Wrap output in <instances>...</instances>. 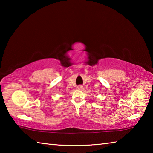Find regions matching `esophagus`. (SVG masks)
Returning <instances> with one entry per match:
<instances>
[{"label": "esophagus", "instance_id": "1", "mask_svg": "<svg viewBox=\"0 0 153 153\" xmlns=\"http://www.w3.org/2000/svg\"><path fill=\"white\" fill-rule=\"evenodd\" d=\"M77 89H79V90H82V89H83V86H81V85H79V86H77Z\"/></svg>", "mask_w": 153, "mask_h": 153}]
</instances>
